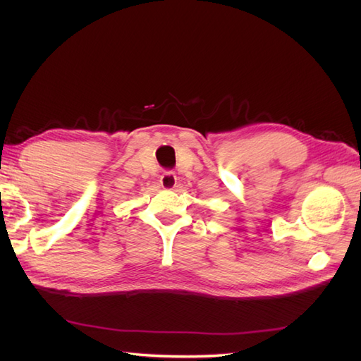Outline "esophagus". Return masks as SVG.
<instances>
[{
  "label": "esophagus",
  "instance_id": "esophagus-1",
  "mask_svg": "<svg viewBox=\"0 0 361 361\" xmlns=\"http://www.w3.org/2000/svg\"><path fill=\"white\" fill-rule=\"evenodd\" d=\"M159 183H161V187L164 190H173L174 187H176V183H178L176 174H174L173 171H164L161 179H159Z\"/></svg>",
  "mask_w": 361,
  "mask_h": 361
}]
</instances>
